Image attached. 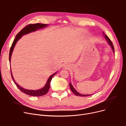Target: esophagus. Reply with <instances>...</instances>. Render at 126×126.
Instances as JSON below:
<instances>
[{"instance_id": "1", "label": "esophagus", "mask_w": 126, "mask_h": 126, "mask_svg": "<svg viewBox=\"0 0 126 126\" xmlns=\"http://www.w3.org/2000/svg\"><path fill=\"white\" fill-rule=\"evenodd\" d=\"M64 67L65 68H67L68 67V65H67V64H66V65H64Z\"/></svg>"}]
</instances>
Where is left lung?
I'll list each match as a JSON object with an SVG mask.
<instances>
[{"mask_svg":"<svg viewBox=\"0 0 126 126\" xmlns=\"http://www.w3.org/2000/svg\"><path fill=\"white\" fill-rule=\"evenodd\" d=\"M103 33H104V32H103ZM104 37H105L106 40H107V41L108 42V44L111 46V48H112V50H113V52L114 53V47H113V45H112V43L111 41L110 40V38H109V37H108L106 35H104ZM69 86H70V89H71V91L73 92V93L75 95L79 96H82V97H85V96H88L91 95H82V94H81L79 93V92H78V91L75 90V89L73 88V86L72 85V84H71V83L70 82L69 83Z\"/></svg>","mask_w":126,"mask_h":126,"instance_id":"1","label":"left lung"}]
</instances>
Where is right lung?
I'll list each match as a JSON object with an SVG mask.
<instances>
[{
	"label": "right lung",
	"mask_w": 126,
	"mask_h": 126,
	"mask_svg": "<svg viewBox=\"0 0 126 126\" xmlns=\"http://www.w3.org/2000/svg\"><path fill=\"white\" fill-rule=\"evenodd\" d=\"M47 26V24H41V23H36V24H34L28 25L27 26H26V27H24L22 30H21L16 36V38H15V39L13 41V43L12 45V46L11 47L10 51V54H9V61H10V63H11V56H12V53H13V49L14 48V47H15L16 43V42L18 41V40L20 38H21V37L23 35H26L27 34H28V33H29L35 31H36L38 29L45 28ZM11 73L12 78L15 83L16 84V87H17L19 88V89L21 92H23V93L26 94L27 95H30V96H41L46 95L47 93V92H48V91L49 89V87H50V82H51V81L53 77H54V75L57 72L52 74V75H51V76L49 77L48 79L47 80V82L46 83V85L45 86V87L43 88L37 90H27V89H24L23 88L21 87L14 80V79L13 78L11 70Z\"/></svg>",
	"instance_id": "obj_1"
}]
</instances>
